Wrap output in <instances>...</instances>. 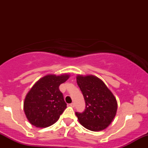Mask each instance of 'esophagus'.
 <instances>
[{"label": "esophagus", "instance_id": "esophagus-1", "mask_svg": "<svg viewBox=\"0 0 148 148\" xmlns=\"http://www.w3.org/2000/svg\"><path fill=\"white\" fill-rule=\"evenodd\" d=\"M70 106H72V107H74V106H75V104H74V102H72V103H71L70 104Z\"/></svg>", "mask_w": 148, "mask_h": 148}]
</instances>
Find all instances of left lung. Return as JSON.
Masks as SVG:
<instances>
[{
    "mask_svg": "<svg viewBox=\"0 0 148 148\" xmlns=\"http://www.w3.org/2000/svg\"><path fill=\"white\" fill-rule=\"evenodd\" d=\"M76 81L86 106L82 113L76 112L80 124L93 132L106 129L113 122L118 109L114 95L102 80L95 76L78 74Z\"/></svg>",
    "mask_w": 148,
    "mask_h": 148,
    "instance_id": "obj_1",
    "label": "left lung"
}]
</instances>
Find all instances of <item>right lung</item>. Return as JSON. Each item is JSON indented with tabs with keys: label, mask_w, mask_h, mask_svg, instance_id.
<instances>
[{
	"label": "right lung",
	"mask_w": 148,
	"mask_h": 148,
	"mask_svg": "<svg viewBox=\"0 0 148 148\" xmlns=\"http://www.w3.org/2000/svg\"><path fill=\"white\" fill-rule=\"evenodd\" d=\"M69 77L68 74H47L40 78L30 88L23 101V110L31 125L45 128L58 120L67 108L59 86Z\"/></svg>",
	"instance_id": "obj_1"
}]
</instances>
